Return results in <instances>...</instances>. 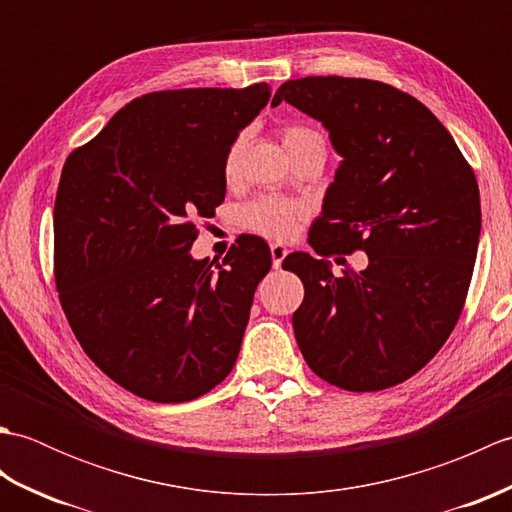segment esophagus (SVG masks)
Listing matches in <instances>:
<instances>
[{
  "label": "esophagus",
  "instance_id": "esophagus-1",
  "mask_svg": "<svg viewBox=\"0 0 512 512\" xmlns=\"http://www.w3.org/2000/svg\"><path fill=\"white\" fill-rule=\"evenodd\" d=\"M270 255H273V266L281 268V262L288 255V248L284 244H270Z\"/></svg>",
  "mask_w": 512,
  "mask_h": 512
}]
</instances>
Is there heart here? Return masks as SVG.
I'll return each instance as SVG.
<instances>
[{"label": "heart", "instance_id": "1", "mask_svg": "<svg viewBox=\"0 0 512 512\" xmlns=\"http://www.w3.org/2000/svg\"><path fill=\"white\" fill-rule=\"evenodd\" d=\"M281 140L288 154L308 145H321L325 147L323 136L308 125L290 123L279 129ZM246 151V134H237L231 145L226 147V154L222 160V173L228 184H235L242 173V160ZM306 217V206L295 200H281L273 195H262L253 202L244 204L237 213L239 226L246 228L250 233L264 235L270 239H286L295 233L297 224Z\"/></svg>", "mask_w": 512, "mask_h": 512}]
</instances>
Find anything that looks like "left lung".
<instances>
[{
  "label": "left lung",
  "instance_id": "8db88e82",
  "mask_svg": "<svg viewBox=\"0 0 512 512\" xmlns=\"http://www.w3.org/2000/svg\"><path fill=\"white\" fill-rule=\"evenodd\" d=\"M288 101L317 118L343 156L308 242L290 253L303 281L292 328L308 367L347 391L405 383L458 323L471 286L482 209L473 167L436 116L394 85L306 76L286 81ZM354 249L370 264L339 278L323 256Z\"/></svg>",
  "mask_w": 512,
  "mask_h": 512
}]
</instances>
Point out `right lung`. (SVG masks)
Returning a JSON list of instances; mask_svg holds the SVG:
<instances>
[{
  "mask_svg": "<svg viewBox=\"0 0 512 512\" xmlns=\"http://www.w3.org/2000/svg\"><path fill=\"white\" fill-rule=\"evenodd\" d=\"M268 99L266 83L143 94L65 160L54 200L61 308L94 365L140 398H200L237 361L270 248L242 235L217 266L189 248L224 202L226 147Z\"/></svg>",
  "mask_w": 512,
  "mask_h": 512,
  "instance_id": "1",
  "label": "right lung"
}]
</instances>
